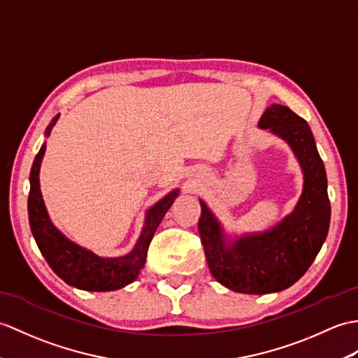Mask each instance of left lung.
I'll list each match as a JSON object with an SVG mask.
<instances>
[{"mask_svg": "<svg viewBox=\"0 0 358 358\" xmlns=\"http://www.w3.org/2000/svg\"><path fill=\"white\" fill-rule=\"evenodd\" d=\"M259 127L287 140L301 162L305 185L294 212L267 234L245 236L229 247L220 224L199 201L198 231L213 278L247 294L282 292L301 279L327 239L331 218L325 164L308 123L288 106L271 105L262 114Z\"/></svg>", "mask_w": 358, "mask_h": 358, "instance_id": "8db88e82", "label": "left lung"}]
</instances>
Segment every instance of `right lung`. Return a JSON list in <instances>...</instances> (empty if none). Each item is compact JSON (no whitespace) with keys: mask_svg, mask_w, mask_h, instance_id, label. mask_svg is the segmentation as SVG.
Segmentation results:
<instances>
[{"mask_svg":"<svg viewBox=\"0 0 358 358\" xmlns=\"http://www.w3.org/2000/svg\"><path fill=\"white\" fill-rule=\"evenodd\" d=\"M59 115L52 120L45 129L48 136ZM45 152V145L41 146L30 171V192H29V221L33 238L57 276L64 282L85 292H113L134 280L143 268L148 247L159 227L164 213L178 196V190L166 195L148 212L143 231L137 244L129 255L122 257H99L74 243H70L61 231H57L50 221L45 206L39 190V166Z\"/></svg>","mask_w":358,"mask_h":358,"instance_id":"right-lung-1","label":"right lung"}]
</instances>
